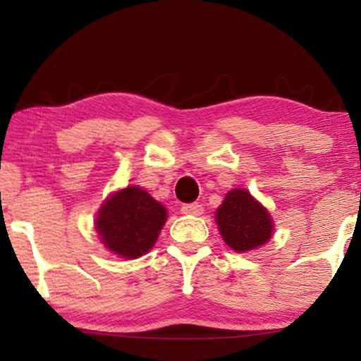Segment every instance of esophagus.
Wrapping results in <instances>:
<instances>
[{"label":"esophagus","mask_w":361,"mask_h":361,"mask_svg":"<svg viewBox=\"0 0 361 361\" xmlns=\"http://www.w3.org/2000/svg\"><path fill=\"white\" fill-rule=\"evenodd\" d=\"M180 212L185 215H202L204 214V205L202 204H184L180 207Z\"/></svg>","instance_id":"obj_1"}]
</instances>
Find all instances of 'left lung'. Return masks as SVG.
I'll return each mask as SVG.
<instances>
[{"label":"left lung","mask_w":361,"mask_h":361,"mask_svg":"<svg viewBox=\"0 0 361 361\" xmlns=\"http://www.w3.org/2000/svg\"><path fill=\"white\" fill-rule=\"evenodd\" d=\"M216 224L225 243L238 253L264 245L273 235V220L250 192L235 189L216 210Z\"/></svg>","instance_id":"1"}]
</instances>
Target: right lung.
<instances>
[{
    "label": "right lung",
    "mask_w": 361,
    "mask_h": 361,
    "mask_svg": "<svg viewBox=\"0 0 361 361\" xmlns=\"http://www.w3.org/2000/svg\"><path fill=\"white\" fill-rule=\"evenodd\" d=\"M167 212L140 187H126L111 195L98 212L97 231L110 251L137 258L152 248Z\"/></svg>",
    "instance_id": "add662e5"
}]
</instances>
